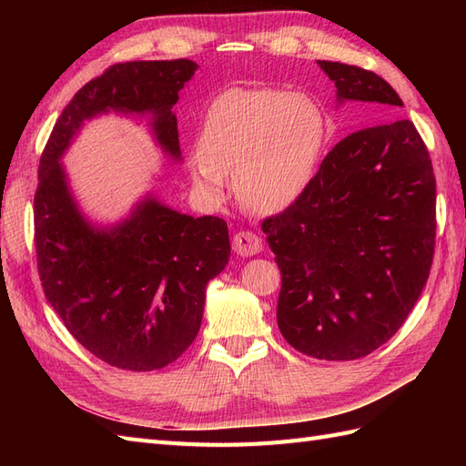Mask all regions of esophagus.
<instances>
[{
  "mask_svg": "<svg viewBox=\"0 0 466 466\" xmlns=\"http://www.w3.org/2000/svg\"><path fill=\"white\" fill-rule=\"evenodd\" d=\"M233 250L238 257H252L262 250V241L250 231H238L233 237Z\"/></svg>",
  "mask_w": 466,
  "mask_h": 466,
  "instance_id": "obj_1",
  "label": "esophagus"
}]
</instances>
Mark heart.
Segmentation results:
<instances>
[{"label": "heart", "instance_id": "1", "mask_svg": "<svg viewBox=\"0 0 466 466\" xmlns=\"http://www.w3.org/2000/svg\"><path fill=\"white\" fill-rule=\"evenodd\" d=\"M327 139L317 101L281 89H229L209 105L190 178L208 202L225 198L235 175L237 198L255 214H279L311 185Z\"/></svg>", "mask_w": 466, "mask_h": 466}]
</instances>
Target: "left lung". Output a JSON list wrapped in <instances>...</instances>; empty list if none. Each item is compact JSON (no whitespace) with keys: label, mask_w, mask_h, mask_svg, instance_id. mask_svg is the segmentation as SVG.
I'll use <instances>...</instances> for the list:
<instances>
[{"label":"left lung","mask_w":466,"mask_h":466,"mask_svg":"<svg viewBox=\"0 0 466 466\" xmlns=\"http://www.w3.org/2000/svg\"><path fill=\"white\" fill-rule=\"evenodd\" d=\"M338 105H404L368 69L317 62ZM281 272L278 327L305 356L350 361L397 332L424 289L435 245V178L410 120L350 134L284 214L262 223Z\"/></svg>","instance_id":"left-lung-1"}]
</instances>
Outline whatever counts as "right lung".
Segmentation results:
<instances>
[{
	"label": "right lung",
	"mask_w": 466,
	"mask_h": 466,
	"mask_svg": "<svg viewBox=\"0 0 466 466\" xmlns=\"http://www.w3.org/2000/svg\"><path fill=\"white\" fill-rule=\"evenodd\" d=\"M196 69L192 60L108 67L62 110L40 157L35 243L42 288L76 340L118 370H161L194 342L206 288L229 262L228 223L180 214L147 192L128 216L101 225L81 209L62 159L86 122L118 115L147 120L159 149L182 161L173 106Z\"/></svg>",
	"instance_id": "1"
}]
</instances>
